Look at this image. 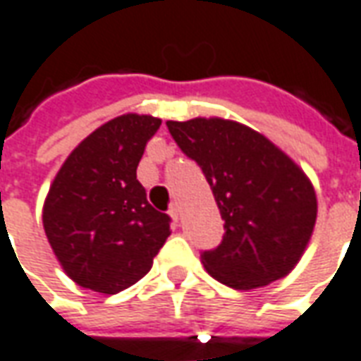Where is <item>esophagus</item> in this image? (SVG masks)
Here are the masks:
<instances>
[{
    "label": "esophagus",
    "instance_id": "34e87169",
    "mask_svg": "<svg viewBox=\"0 0 361 361\" xmlns=\"http://www.w3.org/2000/svg\"><path fill=\"white\" fill-rule=\"evenodd\" d=\"M168 213H170V216H172L173 221H180L181 211H180V205H178V203H173V205L170 207V211H168Z\"/></svg>",
    "mask_w": 361,
    "mask_h": 361
}]
</instances>
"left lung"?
<instances>
[{
  "instance_id": "left-lung-1",
  "label": "left lung",
  "mask_w": 361,
  "mask_h": 361,
  "mask_svg": "<svg viewBox=\"0 0 361 361\" xmlns=\"http://www.w3.org/2000/svg\"><path fill=\"white\" fill-rule=\"evenodd\" d=\"M183 154L199 164L224 219L223 242L203 252L224 286L250 291L291 274L317 223L307 173L269 138L221 117L166 121Z\"/></svg>"
}]
</instances>
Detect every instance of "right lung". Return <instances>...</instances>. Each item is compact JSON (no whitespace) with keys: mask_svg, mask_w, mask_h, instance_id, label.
<instances>
[{"mask_svg":"<svg viewBox=\"0 0 361 361\" xmlns=\"http://www.w3.org/2000/svg\"><path fill=\"white\" fill-rule=\"evenodd\" d=\"M162 125L125 113L95 128L70 152L50 183L42 226L66 276L115 295L145 277L170 236V216L156 211L137 180L145 146Z\"/></svg>","mask_w":361,"mask_h":361,"instance_id":"obj_1","label":"right lung"}]
</instances>
